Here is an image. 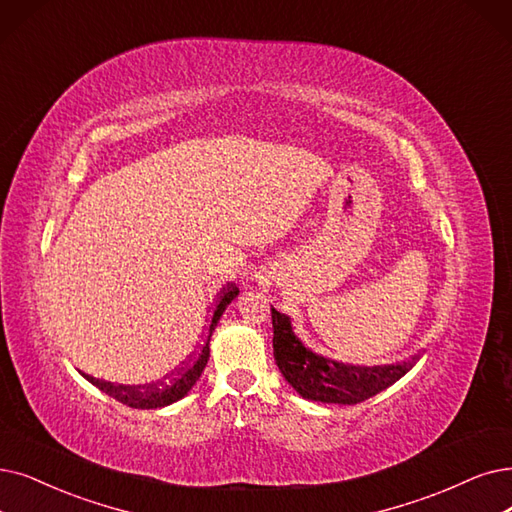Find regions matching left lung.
Listing matches in <instances>:
<instances>
[{"label":"left lung","instance_id":"obj_1","mask_svg":"<svg viewBox=\"0 0 512 512\" xmlns=\"http://www.w3.org/2000/svg\"><path fill=\"white\" fill-rule=\"evenodd\" d=\"M273 355L283 378L311 401L355 405L378 395L412 370L420 357L391 365H351L323 357L304 346L292 330L288 315L271 309Z\"/></svg>","mask_w":512,"mask_h":512}]
</instances>
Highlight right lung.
I'll return each instance as SVG.
<instances>
[{"label":"right lung","instance_id":"right-lung-1","mask_svg":"<svg viewBox=\"0 0 512 512\" xmlns=\"http://www.w3.org/2000/svg\"><path fill=\"white\" fill-rule=\"evenodd\" d=\"M237 294H239V288L235 283H229L227 288H222V292L214 304V309H212L206 334H203V338H201V344H197V349L185 361H180L178 367H174V370L168 374H163L159 380L149 382V384H132V386L128 384L126 386V384H113L107 380H100V378H94L88 374H84V378L88 382H92L94 386H98L102 393H107L109 397L121 401L128 407H134V410H157V407H166V405L182 399L199 380L203 367L208 365L212 332L216 330V325H218L224 309H227V306L237 298Z\"/></svg>","mask_w":512,"mask_h":512}]
</instances>
